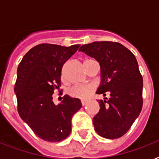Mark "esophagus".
<instances>
[{"label": "esophagus", "mask_w": 159, "mask_h": 159, "mask_svg": "<svg viewBox=\"0 0 159 159\" xmlns=\"http://www.w3.org/2000/svg\"><path fill=\"white\" fill-rule=\"evenodd\" d=\"M82 102V106H85V105H86V104H87V101H83V100H82V102Z\"/></svg>", "instance_id": "esophagus-1"}]
</instances>
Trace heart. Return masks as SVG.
Instances as JSON below:
<instances>
[{
  "label": "heart",
  "instance_id": "obj_1",
  "mask_svg": "<svg viewBox=\"0 0 159 159\" xmlns=\"http://www.w3.org/2000/svg\"><path fill=\"white\" fill-rule=\"evenodd\" d=\"M92 59H87L85 62L90 61ZM95 91V87L92 84L85 85H76L73 86L68 90V94L70 97L73 98H77L81 100L88 99Z\"/></svg>",
  "mask_w": 159,
  "mask_h": 159
}]
</instances>
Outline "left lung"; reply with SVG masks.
Returning <instances> with one entry per match:
<instances>
[{
  "mask_svg": "<svg viewBox=\"0 0 159 159\" xmlns=\"http://www.w3.org/2000/svg\"><path fill=\"white\" fill-rule=\"evenodd\" d=\"M80 52L101 65L102 84L97 94L111 96L98 100L100 111L93 118L95 130L103 138H120L130 129L143 106V77L135 56L121 43L111 41L82 45Z\"/></svg>",
  "mask_w": 159,
  "mask_h": 159,
  "instance_id": "8db88e82",
  "label": "left lung"
}]
</instances>
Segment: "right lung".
<instances>
[{
    "instance_id": "add662e5",
    "label": "right lung",
    "mask_w": 159,
    "mask_h": 159,
    "mask_svg": "<svg viewBox=\"0 0 159 159\" xmlns=\"http://www.w3.org/2000/svg\"><path fill=\"white\" fill-rule=\"evenodd\" d=\"M80 44L69 47L40 43L26 53L19 64L15 92L17 111L39 138L59 142L72 130V116L82 107L81 101L64 95L57 106L53 95L60 92L62 68Z\"/></svg>"
}]
</instances>
